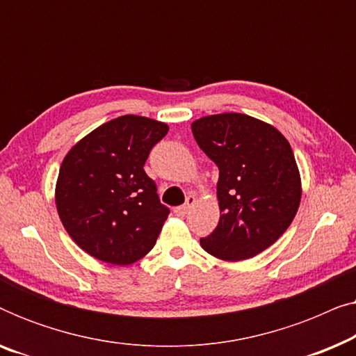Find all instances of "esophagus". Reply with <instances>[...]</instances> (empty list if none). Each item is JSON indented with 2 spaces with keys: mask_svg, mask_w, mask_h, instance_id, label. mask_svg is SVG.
I'll return each mask as SVG.
<instances>
[{
  "mask_svg": "<svg viewBox=\"0 0 356 356\" xmlns=\"http://www.w3.org/2000/svg\"><path fill=\"white\" fill-rule=\"evenodd\" d=\"M194 202H196V197L188 196L186 197V202H184L183 206H179V207L175 209V213H177V216H179V217H184L189 212V209L194 206Z\"/></svg>",
  "mask_w": 356,
  "mask_h": 356,
  "instance_id": "34e87169",
  "label": "esophagus"
}]
</instances>
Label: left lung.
<instances>
[{
    "label": "left lung",
    "mask_w": 356,
    "mask_h": 356,
    "mask_svg": "<svg viewBox=\"0 0 356 356\" xmlns=\"http://www.w3.org/2000/svg\"><path fill=\"white\" fill-rule=\"evenodd\" d=\"M191 129L218 167L222 216L201 246L223 261L250 259L274 245L298 211L301 181L293 150L274 126L241 113L204 116Z\"/></svg>",
    "instance_id": "8db88e82"
}]
</instances>
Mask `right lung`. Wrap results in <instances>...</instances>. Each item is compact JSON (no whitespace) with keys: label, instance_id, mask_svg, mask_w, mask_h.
<instances>
[{"label":"right lung","instance_id":"obj_1","mask_svg":"<svg viewBox=\"0 0 356 356\" xmlns=\"http://www.w3.org/2000/svg\"><path fill=\"white\" fill-rule=\"evenodd\" d=\"M168 126L124 115L87 134L63 160L56 209L66 232L87 254L133 264L152 250L170 209L144 172Z\"/></svg>","mask_w":356,"mask_h":356}]
</instances>
